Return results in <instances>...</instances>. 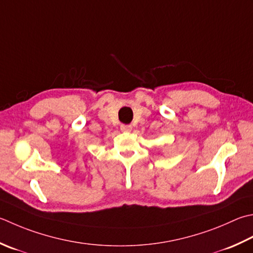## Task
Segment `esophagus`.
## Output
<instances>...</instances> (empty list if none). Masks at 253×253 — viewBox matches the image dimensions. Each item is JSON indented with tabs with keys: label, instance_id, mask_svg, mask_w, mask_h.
I'll use <instances>...</instances> for the list:
<instances>
[{
	"label": "esophagus",
	"instance_id": "obj_1",
	"mask_svg": "<svg viewBox=\"0 0 253 253\" xmlns=\"http://www.w3.org/2000/svg\"><path fill=\"white\" fill-rule=\"evenodd\" d=\"M132 126L131 125H121V130L122 131H131Z\"/></svg>",
	"mask_w": 253,
	"mask_h": 253
}]
</instances>
